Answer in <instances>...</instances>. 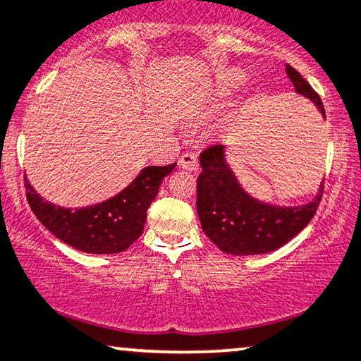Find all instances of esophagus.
Returning a JSON list of instances; mask_svg holds the SVG:
<instances>
[{"label": "esophagus", "mask_w": 361, "mask_h": 361, "mask_svg": "<svg viewBox=\"0 0 361 361\" xmlns=\"http://www.w3.org/2000/svg\"><path fill=\"white\" fill-rule=\"evenodd\" d=\"M180 165H181V168H185V170H188V171H196L200 168L198 157H196V153H191V152L181 154Z\"/></svg>", "instance_id": "esophagus-1"}]
</instances>
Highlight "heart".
Instances as JSON below:
<instances>
[{"mask_svg":"<svg viewBox=\"0 0 361 361\" xmlns=\"http://www.w3.org/2000/svg\"><path fill=\"white\" fill-rule=\"evenodd\" d=\"M235 78H230V76H223L216 81V85H214L213 88V94L216 98H226L230 97L231 93H233L235 90Z\"/></svg>","mask_w":361,"mask_h":361,"instance_id":"heart-1","label":"heart"}]
</instances>
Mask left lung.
I'll use <instances>...</instances> for the list:
<instances>
[{"label":"left lung","instance_id":"8db88e82","mask_svg":"<svg viewBox=\"0 0 361 361\" xmlns=\"http://www.w3.org/2000/svg\"><path fill=\"white\" fill-rule=\"evenodd\" d=\"M286 75L296 93L317 104L325 115L320 94L295 70L286 65ZM202 173L198 176L196 208L204 235L221 252L230 255L270 253L300 233L320 207L323 185L308 204L303 207H271L246 195L233 171L225 161L223 145H209L200 154Z\"/></svg>","mask_w":361,"mask_h":361}]
</instances>
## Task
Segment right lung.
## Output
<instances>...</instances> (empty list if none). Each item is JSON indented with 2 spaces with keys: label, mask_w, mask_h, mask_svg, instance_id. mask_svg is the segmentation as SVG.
Segmentation results:
<instances>
[{
  "label": "right lung",
  "mask_w": 361,
  "mask_h": 361,
  "mask_svg": "<svg viewBox=\"0 0 361 361\" xmlns=\"http://www.w3.org/2000/svg\"><path fill=\"white\" fill-rule=\"evenodd\" d=\"M175 166L176 163L143 168L130 186L93 207H56L41 198L25 176L26 198L36 218L66 245L93 255L121 253L143 233L149 204L157 198L163 178Z\"/></svg>",
  "instance_id": "add662e5"
}]
</instances>
